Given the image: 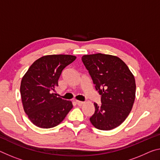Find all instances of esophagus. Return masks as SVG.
<instances>
[{
    "instance_id": "1",
    "label": "esophagus",
    "mask_w": 160,
    "mask_h": 160,
    "mask_svg": "<svg viewBox=\"0 0 160 160\" xmlns=\"http://www.w3.org/2000/svg\"><path fill=\"white\" fill-rule=\"evenodd\" d=\"M75 103L77 104L78 106H81L84 104V102H81V101H75Z\"/></svg>"
}]
</instances>
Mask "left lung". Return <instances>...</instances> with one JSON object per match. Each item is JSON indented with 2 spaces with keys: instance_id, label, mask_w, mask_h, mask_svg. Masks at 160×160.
<instances>
[{
  "instance_id": "1",
  "label": "left lung",
  "mask_w": 160,
  "mask_h": 160,
  "mask_svg": "<svg viewBox=\"0 0 160 160\" xmlns=\"http://www.w3.org/2000/svg\"><path fill=\"white\" fill-rule=\"evenodd\" d=\"M82 61L101 95V105L94 103L91 123L99 130H112L131 112L135 99V78L125 63L113 55H85Z\"/></svg>"
}]
</instances>
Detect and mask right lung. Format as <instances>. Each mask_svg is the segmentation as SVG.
<instances>
[{
    "mask_svg": "<svg viewBox=\"0 0 160 160\" xmlns=\"http://www.w3.org/2000/svg\"><path fill=\"white\" fill-rule=\"evenodd\" d=\"M76 59L70 55H45L32 63L22 78L21 95L25 112L35 125L51 128L64 120L72 102L54 93L65 67Z\"/></svg>",
    "mask_w": 160,
    "mask_h": 160,
    "instance_id": "right-lung-1",
    "label": "right lung"
}]
</instances>
